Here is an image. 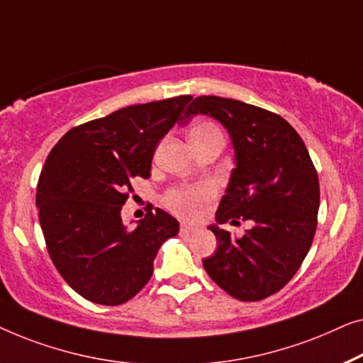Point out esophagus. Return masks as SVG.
I'll return each instance as SVG.
<instances>
[{
    "instance_id": "esophagus-1",
    "label": "esophagus",
    "mask_w": 363,
    "mask_h": 363,
    "mask_svg": "<svg viewBox=\"0 0 363 363\" xmlns=\"http://www.w3.org/2000/svg\"><path fill=\"white\" fill-rule=\"evenodd\" d=\"M196 230H197L196 227H192V225H187V223H182V225H181V233H182V235L194 233V232H196Z\"/></svg>"
}]
</instances>
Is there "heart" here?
<instances>
[{
    "label": "heart",
    "instance_id": "obj_1",
    "mask_svg": "<svg viewBox=\"0 0 363 363\" xmlns=\"http://www.w3.org/2000/svg\"><path fill=\"white\" fill-rule=\"evenodd\" d=\"M211 133H220L216 125L199 123L191 130V138L206 136ZM216 196L212 182H201L196 186L177 187L166 196V206L184 218H199L206 212L207 202Z\"/></svg>",
    "mask_w": 363,
    "mask_h": 363
}]
</instances>
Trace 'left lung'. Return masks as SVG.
<instances>
[{
  "label": "left lung",
  "instance_id": "1",
  "mask_svg": "<svg viewBox=\"0 0 363 363\" xmlns=\"http://www.w3.org/2000/svg\"><path fill=\"white\" fill-rule=\"evenodd\" d=\"M220 121L232 138L237 167L216 213L218 223L248 220L235 237L217 225V252L202 259L208 277L240 301H262L284 288L313 245L319 177L304 141L281 116L222 96H197L184 113ZM240 223V222H238Z\"/></svg>",
  "mask_w": 363,
  "mask_h": 363
}]
</instances>
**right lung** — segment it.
<instances>
[{
    "mask_svg": "<svg viewBox=\"0 0 363 363\" xmlns=\"http://www.w3.org/2000/svg\"><path fill=\"white\" fill-rule=\"evenodd\" d=\"M191 95L131 105L69 130L49 152L35 206L54 267L91 303L118 306L145 288L157 250L179 222L156 208L135 228L121 207L135 177L147 179L156 146Z\"/></svg>",
    "mask_w": 363,
    "mask_h": 363,
    "instance_id": "1",
    "label": "right lung"
}]
</instances>
